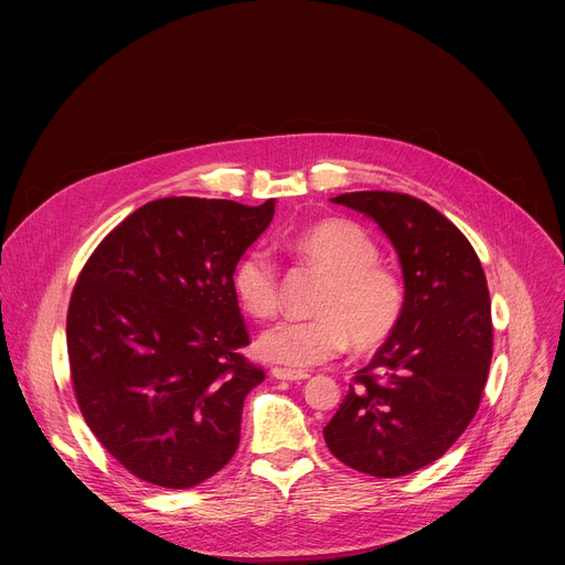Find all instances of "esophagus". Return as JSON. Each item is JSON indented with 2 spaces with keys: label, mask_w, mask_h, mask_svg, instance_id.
Listing matches in <instances>:
<instances>
[{
  "label": "esophagus",
  "mask_w": 565,
  "mask_h": 565,
  "mask_svg": "<svg viewBox=\"0 0 565 565\" xmlns=\"http://www.w3.org/2000/svg\"><path fill=\"white\" fill-rule=\"evenodd\" d=\"M273 377L288 380V382H300V380H307L309 373L307 371H290V369H273Z\"/></svg>",
  "instance_id": "esophagus-1"
}]
</instances>
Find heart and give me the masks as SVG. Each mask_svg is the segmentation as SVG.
I'll return each mask as SVG.
<instances>
[{
  "instance_id": "heart-1",
  "label": "heart",
  "mask_w": 565,
  "mask_h": 565,
  "mask_svg": "<svg viewBox=\"0 0 565 565\" xmlns=\"http://www.w3.org/2000/svg\"><path fill=\"white\" fill-rule=\"evenodd\" d=\"M290 249L320 270L324 284L313 318L277 322L258 337L256 350L265 362L309 369L334 360L350 341L358 350H373L394 334L405 309V288L392 267L377 260V245L360 224H313L292 237ZM231 284L249 316H275L279 273L265 249H252L237 260Z\"/></svg>"
}]
</instances>
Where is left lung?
Returning <instances> with one entry per match:
<instances>
[{"label":"left lung","mask_w":565,"mask_h":565,"mask_svg":"<svg viewBox=\"0 0 565 565\" xmlns=\"http://www.w3.org/2000/svg\"><path fill=\"white\" fill-rule=\"evenodd\" d=\"M332 201L390 237L405 309L322 435L343 465L396 479L447 454L479 409L492 360L488 281L460 228L426 201L398 192Z\"/></svg>","instance_id":"8db88e82"}]
</instances>
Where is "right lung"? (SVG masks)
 Wrapping results in <instances>:
<instances>
[{
	"mask_svg": "<svg viewBox=\"0 0 565 565\" xmlns=\"http://www.w3.org/2000/svg\"><path fill=\"white\" fill-rule=\"evenodd\" d=\"M275 199L169 196L141 205L86 260L66 343L82 417L137 479L185 490L241 441L245 396L265 380L233 292V267Z\"/></svg>",
	"mask_w": 565,
	"mask_h": 565,
	"instance_id": "add662e5",
	"label": "right lung"
}]
</instances>
